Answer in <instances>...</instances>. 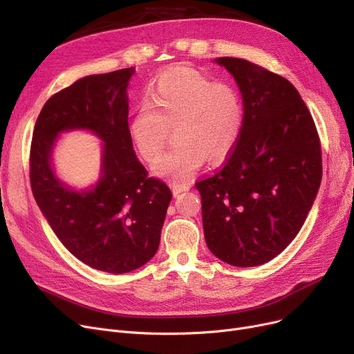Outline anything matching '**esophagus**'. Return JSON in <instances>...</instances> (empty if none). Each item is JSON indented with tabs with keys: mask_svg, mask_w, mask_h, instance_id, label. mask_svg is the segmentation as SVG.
I'll return each mask as SVG.
<instances>
[{
	"mask_svg": "<svg viewBox=\"0 0 354 354\" xmlns=\"http://www.w3.org/2000/svg\"><path fill=\"white\" fill-rule=\"evenodd\" d=\"M170 188H172V192L175 197H178L180 192H187L191 188V185L184 184V182H170Z\"/></svg>",
	"mask_w": 354,
	"mask_h": 354,
	"instance_id": "1",
	"label": "esophagus"
}]
</instances>
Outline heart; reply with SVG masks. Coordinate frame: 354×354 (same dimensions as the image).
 Returning <instances> with one entry per match:
<instances>
[{"label": "heart", "mask_w": 354, "mask_h": 354, "mask_svg": "<svg viewBox=\"0 0 354 354\" xmlns=\"http://www.w3.org/2000/svg\"><path fill=\"white\" fill-rule=\"evenodd\" d=\"M245 121L243 102L230 84L216 83L189 67L163 73L129 122V136L159 175L188 179L210 159H226L236 147Z\"/></svg>", "instance_id": "1"}]
</instances>
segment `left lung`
<instances>
[{
	"instance_id": "obj_1",
	"label": "left lung",
	"mask_w": 354,
	"mask_h": 354,
	"mask_svg": "<svg viewBox=\"0 0 354 354\" xmlns=\"http://www.w3.org/2000/svg\"><path fill=\"white\" fill-rule=\"evenodd\" d=\"M236 82L245 121L236 147L201 194L208 250L234 267L283 252L304 226L322 178L312 115L284 77L241 58H216Z\"/></svg>"
}]
</instances>
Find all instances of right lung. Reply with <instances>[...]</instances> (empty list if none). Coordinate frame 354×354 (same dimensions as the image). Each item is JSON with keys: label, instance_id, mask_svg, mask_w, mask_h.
Returning a JSON list of instances; mask_svg holds the SVG:
<instances>
[{"label": "right lung", "instance_id": "1", "mask_svg": "<svg viewBox=\"0 0 354 354\" xmlns=\"http://www.w3.org/2000/svg\"><path fill=\"white\" fill-rule=\"evenodd\" d=\"M136 68L91 74L52 96L39 113L30 147L33 197L67 250L91 268L124 274L154 257L172 192L149 178L128 128V84ZM88 130L102 141L101 174L77 190L53 166L59 136Z\"/></svg>", "mask_w": 354, "mask_h": 354}]
</instances>
